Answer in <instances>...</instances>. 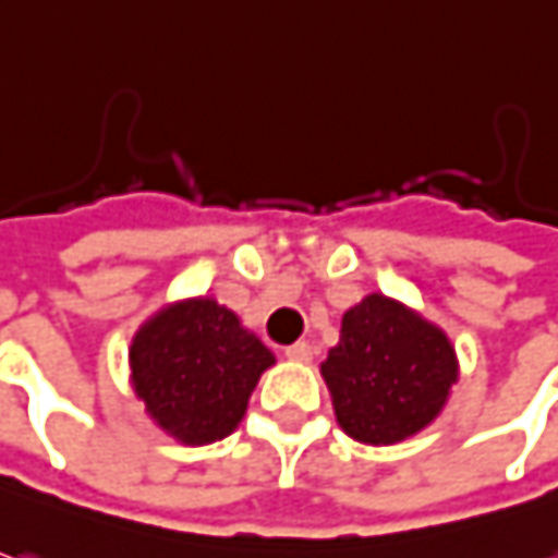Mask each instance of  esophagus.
<instances>
[{
  "label": "esophagus",
  "mask_w": 558,
  "mask_h": 558,
  "mask_svg": "<svg viewBox=\"0 0 558 558\" xmlns=\"http://www.w3.org/2000/svg\"><path fill=\"white\" fill-rule=\"evenodd\" d=\"M312 355H315V352H312V345H308V342H293V345H287V357H290V361H296V364H308Z\"/></svg>",
  "instance_id": "esophagus-1"
}]
</instances>
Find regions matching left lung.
Returning <instances> with one entry per match:
<instances>
[{
	"mask_svg": "<svg viewBox=\"0 0 558 558\" xmlns=\"http://www.w3.org/2000/svg\"><path fill=\"white\" fill-rule=\"evenodd\" d=\"M320 376L342 433L361 445H398L445 411L460 364L438 324L371 293L342 315Z\"/></svg>",
	"mask_w": 558,
	"mask_h": 558,
	"instance_id": "left-lung-1",
	"label": "left lung"
}]
</instances>
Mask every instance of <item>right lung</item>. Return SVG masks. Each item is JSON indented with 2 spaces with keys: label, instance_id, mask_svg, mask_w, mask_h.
<instances>
[{
  "label": "right lung",
  "instance_id": "1",
  "mask_svg": "<svg viewBox=\"0 0 558 558\" xmlns=\"http://www.w3.org/2000/svg\"><path fill=\"white\" fill-rule=\"evenodd\" d=\"M271 364V349L213 296L169 302L129 345V379L145 413L194 448L241 426L250 395Z\"/></svg>",
  "mask_w": 558,
  "mask_h": 558
}]
</instances>
